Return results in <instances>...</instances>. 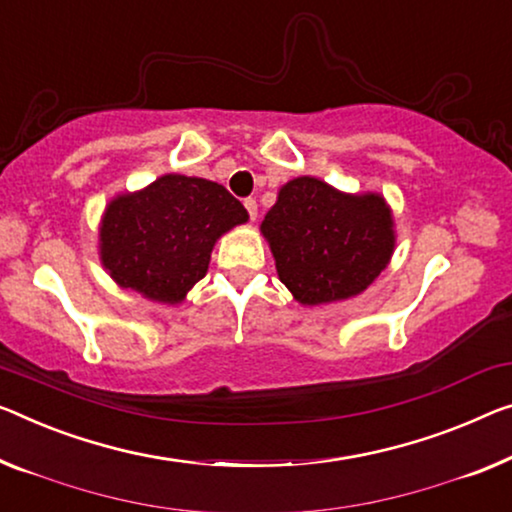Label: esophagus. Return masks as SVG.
<instances>
[{"mask_svg": "<svg viewBox=\"0 0 512 512\" xmlns=\"http://www.w3.org/2000/svg\"><path fill=\"white\" fill-rule=\"evenodd\" d=\"M243 207H246L250 220L257 218V202L253 200V197H248V200H243Z\"/></svg>", "mask_w": 512, "mask_h": 512, "instance_id": "1", "label": "esophagus"}]
</instances>
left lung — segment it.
<instances>
[{
	"label": "left lung",
	"mask_w": 512,
	"mask_h": 512,
	"mask_svg": "<svg viewBox=\"0 0 512 512\" xmlns=\"http://www.w3.org/2000/svg\"><path fill=\"white\" fill-rule=\"evenodd\" d=\"M278 278L303 305L352 299L368 289L395 248L393 216L377 193L347 195L315 177L280 188L262 220Z\"/></svg>",
	"instance_id": "obj_1"
}]
</instances>
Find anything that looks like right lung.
<instances>
[{
    "mask_svg": "<svg viewBox=\"0 0 512 512\" xmlns=\"http://www.w3.org/2000/svg\"><path fill=\"white\" fill-rule=\"evenodd\" d=\"M246 220L248 211L220 183L165 174L108 204L101 262L119 287L158 303H181L207 276L218 236Z\"/></svg>",
    "mask_w": 512,
    "mask_h": 512,
    "instance_id": "obj_1",
    "label": "right lung"
}]
</instances>
